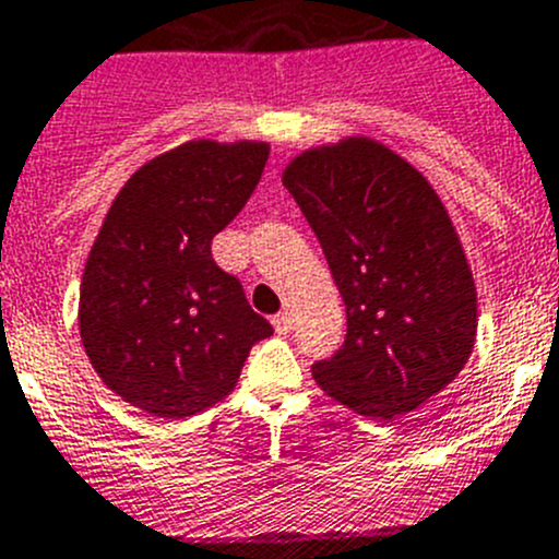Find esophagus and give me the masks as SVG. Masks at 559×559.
Wrapping results in <instances>:
<instances>
[{
  "instance_id": "1",
  "label": "esophagus",
  "mask_w": 559,
  "mask_h": 559,
  "mask_svg": "<svg viewBox=\"0 0 559 559\" xmlns=\"http://www.w3.org/2000/svg\"><path fill=\"white\" fill-rule=\"evenodd\" d=\"M271 323H274L276 334H288L290 326H294V318H290V312H276L274 318H271Z\"/></svg>"
}]
</instances>
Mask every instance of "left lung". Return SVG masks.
Instances as JSON below:
<instances>
[{
    "label": "left lung",
    "mask_w": 559,
    "mask_h": 559,
    "mask_svg": "<svg viewBox=\"0 0 559 559\" xmlns=\"http://www.w3.org/2000/svg\"><path fill=\"white\" fill-rule=\"evenodd\" d=\"M283 183L345 301L343 345L312 365L318 386L373 419L442 392L475 345L477 294L433 186L365 136L301 153Z\"/></svg>",
    "instance_id": "8db88e82"
}]
</instances>
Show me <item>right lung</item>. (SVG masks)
Listing matches in <instances>:
<instances>
[{"mask_svg": "<svg viewBox=\"0 0 559 559\" xmlns=\"http://www.w3.org/2000/svg\"><path fill=\"white\" fill-rule=\"evenodd\" d=\"M265 142H186L136 169L90 249L79 329L95 373L153 417L227 397L274 329L222 271L211 241L252 197Z\"/></svg>", "mask_w": 559, "mask_h": 559, "instance_id": "1", "label": "right lung"}]
</instances>
